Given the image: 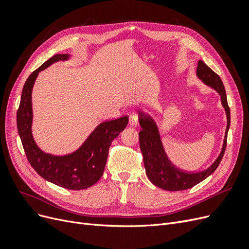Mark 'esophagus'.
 Returning <instances> with one entry per match:
<instances>
[{
    "instance_id": "34e87169",
    "label": "esophagus",
    "mask_w": 249,
    "mask_h": 249,
    "mask_svg": "<svg viewBox=\"0 0 249 249\" xmlns=\"http://www.w3.org/2000/svg\"><path fill=\"white\" fill-rule=\"evenodd\" d=\"M129 124L132 126H137V124H138V117H137L136 114H134V113H132V114L130 115V117H129Z\"/></svg>"
}]
</instances>
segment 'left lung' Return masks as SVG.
I'll return each instance as SVG.
<instances>
[{
	"instance_id": "obj_1",
	"label": "left lung",
	"mask_w": 249,
	"mask_h": 249,
	"mask_svg": "<svg viewBox=\"0 0 249 249\" xmlns=\"http://www.w3.org/2000/svg\"><path fill=\"white\" fill-rule=\"evenodd\" d=\"M197 76L207 85L213 87L221 95V103L228 116V126L227 131H225L222 150L219 157L208 169L197 172H188L175 167V165L171 164L164 152L159 132H158L154 120L149 116L139 113V123L141 125V130L139 132V145L143 156L146 176L154 185L162 188L164 190H186L202 182L217 169L218 165L220 164L223 158L225 148H227L228 131L231 124V111L223 83L220 77L202 61H198Z\"/></svg>"
}]
</instances>
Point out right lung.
Instances as JSON below:
<instances>
[{"label":"right lung","instance_id":"right-lung-1","mask_svg":"<svg viewBox=\"0 0 249 249\" xmlns=\"http://www.w3.org/2000/svg\"><path fill=\"white\" fill-rule=\"evenodd\" d=\"M67 55H55L35 70L27 79L17 114L18 131L30 165L40 177L69 190H82L99 180L106 166L112 141L127 125L126 115L102 123L78 150L64 157L42 153L31 134V92L37 74L53 62L65 60Z\"/></svg>","mask_w":249,"mask_h":249}]
</instances>
